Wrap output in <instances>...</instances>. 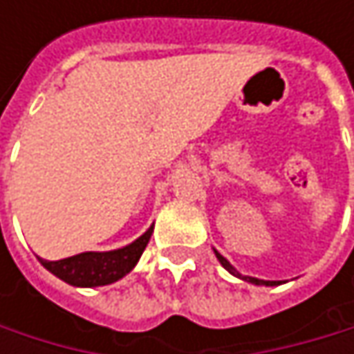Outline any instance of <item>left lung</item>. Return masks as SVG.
<instances>
[{
	"mask_svg": "<svg viewBox=\"0 0 354 354\" xmlns=\"http://www.w3.org/2000/svg\"><path fill=\"white\" fill-rule=\"evenodd\" d=\"M215 256H217V260L221 262V266H223L225 270H230V272H232L234 277H238V279H244V281H248V283H254V285H266V287L279 285V281H260V279H254V277H242V274H240V272H238V270H236V268H234V266H232V264H230V262H227V260H225L217 250H215Z\"/></svg>",
	"mask_w": 354,
	"mask_h": 354,
	"instance_id": "obj_1",
	"label": "left lung"
}]
</instances>
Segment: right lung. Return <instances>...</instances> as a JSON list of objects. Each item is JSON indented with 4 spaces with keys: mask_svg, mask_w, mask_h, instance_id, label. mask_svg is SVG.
Masks as SVG:
<instances>
[{
    "mask_svg": "<svg viewBox=\"0 0 354 354\" xmlns=\"http://www.w3.org/2000/svg\"><path fill=\"white\" fill-rule=\"evenodd\" d=\"M153 234V225L133 244L110 252H82L63 260H40V264L73 287H102L131 272Z\"/></svg>",
    "mask_w": 354,
    "mask_h": 354,
    "instance_id": "obj_1",
    "label": "right lung"
}]
</instances>
